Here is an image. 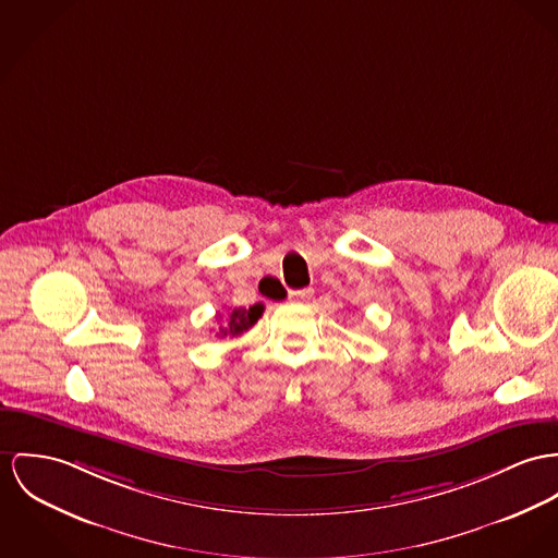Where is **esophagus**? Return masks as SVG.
I'll return each mask as SVG.
<instances>
[{"label": "esophagus", "mask_w": 558, "mask_h": 558, "mask_svg": "<svg viewBox=\"0 0 558 558\" xmlns=\"http://www.w3.org/2000/svg\"><path fill=\"white\" fill-rule=\"evenodd\" d=\"M314 298V289H300V291H291V300L310 301Z\"/></svg>", "instance_id": "obj_1"}]
</instances>
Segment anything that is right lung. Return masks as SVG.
I'll list each match as a JSON object with an SVG mask.
<instances>
[{"instance_id":"obj_1","label":"right lung","mask_w":558,"mask_h":558,"mask_svg":"<svg viewBox=\"0 0 558 558\" xmlns=\"http://www.w3.org/2000/svg\"><path fill=\"white\" fill-rule=\"evenodd\" d=\"M263 314V305L257 303L253 307H233L229 314H227V320L218 327V333L220 338H238L242 336L244 331H248L255 323L258 320V316Z\"/></svg>"}]
</instances>
